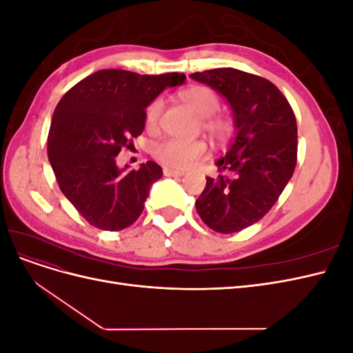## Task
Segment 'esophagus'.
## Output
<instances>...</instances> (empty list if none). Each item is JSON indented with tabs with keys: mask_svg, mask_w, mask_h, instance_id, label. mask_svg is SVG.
Wrapping results in <instances>:
<instances>
[{
	"mask_svg": "<svg viewBox=\"0 0 353 353\" xmlns=\"http://www.w3.org/2000/svg\"><path fill=\"white\" fill-rule=\"evenodd\" d=\"M163 174H165V176H183L184 175V172H181V170H174V169H168V168L163 169Z\"/></svg>",
	"mask_w": 353,
	"mask_h": 353,
	"instance_id": "obj_1",
	"label": "esophagus"
}]
</instances>
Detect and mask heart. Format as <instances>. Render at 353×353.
<instances>
[{
  "label": "heart",
  "instance_id": "1",
  "mask_svg": "<svg viewBox=\"0 0 353 353\" xmlns=\"http://www.w3.org/2000/svg\"><path fill=\"white\" fill-rule=\"evenodd\" d=\"M179 99L200 116L201 130L206 131L213 140L221 143L230 140L234 132V122L230 116L216 113L221 100L215 91L206 85H193V87L181 91ZM162 109L163 103L160 99L153 100L147 105L144 121L148 130H156ZM152 153L157 162L168 169L184 170L205 157L208 145L203 140L183 141L176 138H168V140L159 141L153 147Z\"/></svg>",
  "mask_w": 353,
  "mask_h": 353
}]
</instances>
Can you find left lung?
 <instances>
[{"mask_svg": "<svg viewBox=\"0 0 353 353\" xmlns=\"http://www.w3.org/2000/svg\"><path fill=\"white\" fill-rule=\"evenodd\" d=\"M190 78L228 100L237 128L230 152L216 162L221 174L206 178L196 209L210 230L239 232L272 209L294 172L296 116L283 92L258 74L221 68Z\"/></svg>", "mask_w": 353, "mask_h": 353, "instance_id": "1", "label": "left lung"}]
</instances>
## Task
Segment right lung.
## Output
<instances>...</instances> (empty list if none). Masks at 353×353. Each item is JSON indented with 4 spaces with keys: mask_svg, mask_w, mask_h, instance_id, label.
I'll list each match as a JSON object with an SVG mask.
<instances>
[{
    "mask_svg": "<svg viewBox=\"0 0 353 353\" xmlns=\"http://www.w3.org/2000/svg\"><path fill=\"white\" fill-rule=\"evenodd\" d=\"M184 79L176 72L103 69L79 81L59 101L48 132V160L61 193L90 225L119 231L141 215L148 191L163 170L148 160L125 172L116 156L144 131L147 105Z\"/></svg>",
    "mask_w": 353,
    "mask_h": 353,
    "instance_id": "obj_1",
    "label": "right lung"
}]
</instances>
